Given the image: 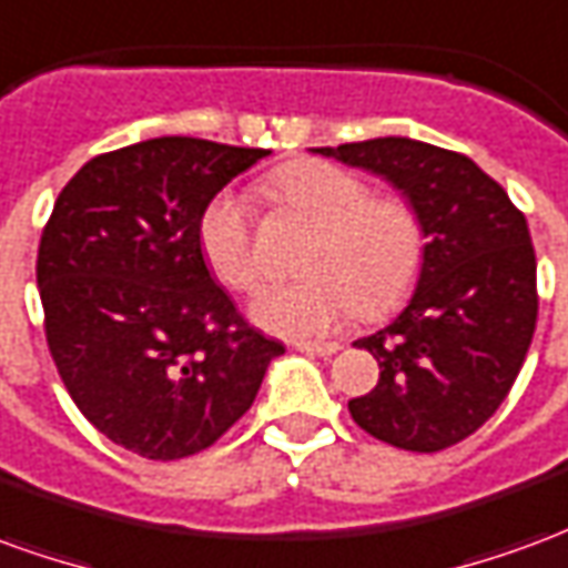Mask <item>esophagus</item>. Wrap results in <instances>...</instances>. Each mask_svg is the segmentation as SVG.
I'll list each match as a JSON object with an SVG mask.
<instances>
[{
    "label": "esophagus",
    "instance_id": "34e87169",
    "mask_svg": "<svg viewBox=\"0 0 568 568\" xmlns=\"http://www.w3.org/2000/svg\"><path fill=\"white\" fill-rule=\"evenodd\" d=\"M295 349L307 356H334L341 349V341H297Z\"/></svg>",
    "mask_w": 568,
    "mask_h": 568
}]
</instances>
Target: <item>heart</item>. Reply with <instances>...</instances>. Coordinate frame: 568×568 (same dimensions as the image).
<instances>
[{
  "instance_id": "obj_1",
  "label": "heart",
  "mask_w": 568,
  "mask_h": 568,
  "mask_svg": "<svg viewBox=\"0 0 568 568\" xmlns=\"http://www.w3.org/2000/svg\"><path fill=\"white\" fill-rule=\"evenodd\" d=\"M273 200L316 231L304 280L271 285L252 301V320L283 337H320L356 313L386 316L405 301L423 271L426 231L405 197L371 194L365 179L328 161H295L271 179ZM197 243L210 271L234 292L261 283L252 210L236 191H219L200 212Z\"/></svg>"
}]
</instances>
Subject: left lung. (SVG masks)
I'll list each match as a JSON object with an SVG mask.
<instances>
[{
	"instance_id": "1",
	"label": "left lung",
	"mask_w": 568,
	"mask_h": 568,
	"mask_svg": "<svg viewBox=\"0 0 568 568\" xmlns=\"http://www.w3.org/2000/svg\"><path fill=\"white\" fill-rule=\"evenodd\" d=\"M316 151L393 182L426 231L410 304L356 341L381 381L349 414L398 450H447L499 410L532 344L536 248L524 212L471 158L428 142L383 136Z\"/></svg>"
}]
</instances>
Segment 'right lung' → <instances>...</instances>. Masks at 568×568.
Segmentation results:
<instances>
[{
  "label": "right lung",
  "instance_id": "right-lung-1",
  "mask_svg": "<svg viewBox=\"0 0 568 568\" xmlns=\"http://www.w3.org/2000/svg\"><path fill=\"white\" fill-rule=\"evenodd\" d=\"M264 154L191 136L105 151L44 224L48 349L81 414L136 456L170 463L212 447L285 353L236 313L197 243L200 212Z\"/></svg>",
  "mask_w": 568,
  "mask_h": 568
}]
</instances>
